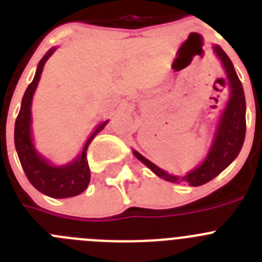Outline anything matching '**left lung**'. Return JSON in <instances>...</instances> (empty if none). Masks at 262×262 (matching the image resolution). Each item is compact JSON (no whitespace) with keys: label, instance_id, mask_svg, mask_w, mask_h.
<instances>
[{"label":"left lung","instance_id":"left-lung-1","mask_svg":"<svg viewBox=\"0 0 262 262\" xmlns=\"http://www.w3.org/2000/svg\"><path fill=\"white\" fill-rule=\"evenodd\" d=\"M214 51L217 57L222 60L227 72V77H228L231 88V97L228 99L226 110L222 115L221 123L217 126L211 149L205 161L198 168L194 169L193 172L187 173L184 177H177V176L164 172L163 169H160L149 160L143 157L139 152L134 151V155L140 161H143L148 168L152 169L159 177L164 178L169 182L177 184L178 181H184L185 184L190 185V186H201L203 184H207L217 174H221L224 169L232 163L236 156L239 155L243 143H244L247 126H245V97L243 85L236 75L232 61L227 56V53L219 46H215Z\"/></svg>","mask_w":262,"mask_h":262}]
</instances>
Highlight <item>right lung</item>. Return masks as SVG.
I'll return each instance as SVG.
<instances>
[{
	"label": "right lung",
	"instance_id": "obj_1",
	"mask_svg": "<svg viewBox=\"0 0 262 262\" xmlns=\"http://www.w3.org/2000/svg\"><path fill=\"white\" fill-rule=\"evenodd\" d=\"M53 51H55V48L48 51L43 56V59L40 60L38 69H36L35 77L25 92L19 114H18L17 120H15V127H14V143H15V148H17L20 165H22L25 174H26L27 180L31 182L32 186L38 189L40 193L52 196V198H69V196L81 194L89 185L90 169L86 160L88 147L92 143V140L96 138V135H98L102 131L103 127L107 123V120L97 127L96 131L88 139L86 144L84 145V149L78 156V159L73 163L68 164V165L52 166L36 154L31 142V131H30L31 110L30 108H31L32 96H34L36 85L40 80V75L46 66V61L52 55Z\"/></svg>",
	"mask_w": 262,
	"mask_h": 262
}]
</instances>
